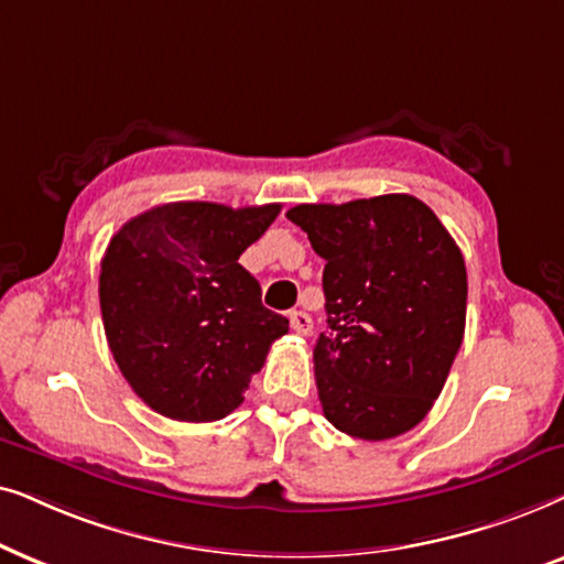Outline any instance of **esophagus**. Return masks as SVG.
Returning a JSON list of instances; mask_svg holds the SVG:
<instances>
[{
	"label": "esophagus",
	"mask_w": 564,
	"mask_h": 564,
	"mask_svg": "<svg viewBox=\"0 0 564 564\" xmlns=\"http://www.w3.org/2000/svg\"><path fill=\"white\" fill-rule=\"evenodd\" d=\"M289 322H291V329H294L296 335H310L312 333V317L306 312H289Z\"/></svg>",
	"instance_id": "1"
}]
</instances>
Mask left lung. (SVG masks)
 Wrapping results in <instances>:
<instances>
[{
	"label": "left lung",
	"mask_w": 564,
	"mask_h": 564,
	"mask_svg": "<svg viewBox=\"0 0 564 564\" xmlns=\"http://www.w3.org/2000/svg\"><path fill=\"white\" fill-rule=\"evenodd\" d=\"M286 216L325 260L327 333L314 345L322 412L352 438L408 433L438 400L464 340L462 250L408 193Z\"/></svg>",
	"instance_id": "obj_1"
}]
</instances>
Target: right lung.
Instances as JSON below:
<instances>
[{"label": "right lung", "instance_id": "add662e5", "mask_svg": "<svg viewBox=\"0 0 564 564\" xmlns=\"http://www.w3.org/2000/svg\"><path fill=\"white\" fill-rule=\"evenodd\" d=\"M281 204L180 200L133 216L100 262L105 337L120 373L154 412L183 423L227 417L289 319L260 302L239 254Z\"/></svg>", "mask_w": 564, "mask_h": 564}]
</instances>
